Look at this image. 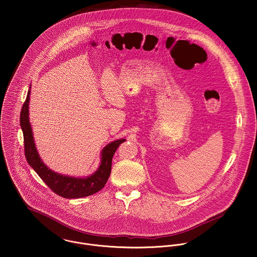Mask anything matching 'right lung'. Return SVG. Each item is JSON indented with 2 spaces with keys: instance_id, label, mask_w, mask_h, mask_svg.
Masks as SVG:
<instances>
[{
  "instance_id": "1",
  "label": "right lung",
  "mask_w": 257,
  "mask_h": 257,
  "mask_svg": "<svg viewBox=\"0 0 257 257\" xmlns=\"http://www.w3.org/2000/svg\"><path fill=\"white\" fill-rule=\"evenodd\" d=\"M30 96L31 88L28 92L27 100L24 103L21 111V127L24 134L25 141V154L28 163L37 172L38 176L43 180L55 194L66 199H79L93 195L104 188L110 177L112 156L125 140H117L107 145L101 151V163L98 169L87 177H75L57 173L48 168L41 160L37 151L32 124L30 122Z\"/></svg>"
}]
</instances>
